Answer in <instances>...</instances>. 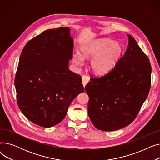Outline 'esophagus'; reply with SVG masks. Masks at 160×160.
Returning <instances> with one entry per match:
<instances>
[{"label":"esophagus","instance_id":"34e87169","mask_svg":"<svg viewBox=\"0 0 160 160\" xmlns=\"http://www.w3.org/2000/svg\"><path fill=\"white\" fill-rule=\"evenodd\" d=\"M82 84H83V87H85L89 81V78L88 77V76L83 75V76H82Z\"/></svg>","mask_w":160,"mask_h":160}]
</instances>
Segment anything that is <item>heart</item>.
Segmentation results:
<instances>
[{
	"instance_id": "heart-1",
	"label": "heart",
	"mask_w": 160,
	"mask_h": 160,
	"mask_svg": "<svg viewBox=\"0 0 160 160\" xmlns=\"http://www.w3.org/2000/svg\"><path fill=\"white\" fill-rule=\"evenodd\" d=\"M83 59H92L90 69L95 74H104L112 70L122 55V46L110 39H97L83 44L80 48ZM74 61L77 64L82 59L78 55L74 56Z\"/></svg>"
}]
</instances>
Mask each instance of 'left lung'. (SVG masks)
I'll list each match as a JSON object with an SVG mask.
<instances>
[{
	"mask_svg": "<svg viewBox=\"0 0 160 160\" xmlns=\"http://www.w3.org/2000/svg\"><path fill=\"white\" fill-rule=\"evenodd\" d=\"M114 68L92 77L85 87L89 96L88 115L96 128L113 131L127 127L137 117L151 84V65L134 38Z\"/></svg>",
	"mask_w": 160,
	"mask_h": 160,
	"instance_id": "obj_1",
	"label": "left lung"
}]
</instances>
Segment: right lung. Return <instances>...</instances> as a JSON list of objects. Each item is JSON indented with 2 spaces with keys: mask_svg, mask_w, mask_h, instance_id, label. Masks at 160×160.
Segmentation results:
<instances>
[{
  "mask_svg": "<svg viewBox=\"0 0 160 160\" xmlns=\"http://www.w3.org/2000/svg\"><path fill=\"white\" fill-rule=\"evenodd\" d=\"M73 39L70 29H49L23 48L15 78L18 105L40 127L60 123L73 99L84 91L81 76L69 69Z\"/></svg>",
  "mask_w": 160,
  "mask_h": 160,
  "instance_id": "right-lung-1",
  "label": "right lung"
}]
</instances>
